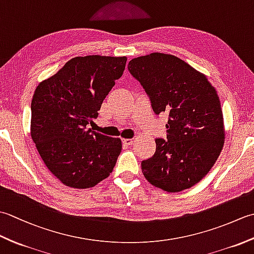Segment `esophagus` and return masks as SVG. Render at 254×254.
<instances>
[{
    "label": "esophagus",
    "mask_w": 254,
    "mask_h": 254,
    "mask_svg": "<svg viewBox=\"0 0 254 254\" xmlns=\"http://www.w3.org/2000/svg\"><path fill=\"white\" fill-rule=\"evenodd\" d=\"M122 143L126 145V146H130V145L133 144V139L132 138H124V139H122Z\"/></svg>",
    "instance_id": "esophagus-1"
}]
</instances>
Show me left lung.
I'll use <instances>...</instances> for the list:
<instances>
[{"label": "left lung", "mask_w": 254, "mask_h": 254, "mask_svg": "<svg viewBox=\"0 0 254 254\" xmlns=\"http://www.w3.org/2000/svg\"><path fill=\"white\" fill-rule=\"evenodd\" d=\"M153 111L168 113L167 138L155 139L156 152L142 161L149 183L167 192L195 185L212 168L224 146L223 111L206 76L181 59L150 53L128 62Z\"/></svg>", "instance_id": "8db88e82"}]
</instances>
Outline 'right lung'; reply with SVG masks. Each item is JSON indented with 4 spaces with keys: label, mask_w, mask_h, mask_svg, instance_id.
<instances>
[{
    "label": "right lung",
    "mask_w": 254,
    "mask_h": 254,
    "mask_svg": "<svg viewBox=\"0 0 254 254\" xmlns=\"http://www.w3.org/2000/svg\"><path fill=\"white\" fill-rule=\"evenodd\" d=\"M126 63V57H76L37 86L30 106L31 138L63 185L93 188L116 166L121 139L86 127L98 117Z\"/></svg>",
    "instance_id": "right-lung-1"
}]
</instances>
